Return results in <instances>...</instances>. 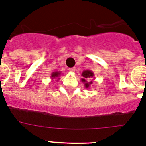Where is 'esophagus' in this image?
<instances>
[{"mask_svg":"<svg viewBox=\"0 0 146 146\" xmlns=\"http://www.w3.org/2000/svg\"><path fill=\"white\" fill-rule=\"evenodd\" d=\"M68 70H69V72H70V73H73V72H75L76 69L74 68V67H73V68L68 69Z\"/></svg>","mask_w":146,"mask_h":146,"instance_id":"34e87169","label":"esophagus"}]
</instances>
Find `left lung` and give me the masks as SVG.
Returning a JSON list of instances; mask_svg holds the SVG:
<instances>
[{
    "label": "left lung",
    "instance_id": "left-lung-1",
    "mask_svg": "<svg viewBox=\"0 0 146 146\" xmlns=\"http://www.w3.org/2000/svg\"><path fill=\"white\" fill-rule=\"evenodd\" d=\"M82 78L81 79V81L83 82L86 89H89L92 84V78L94 76V73L92 70H83L82 73Z\"/></svg>",
    "mask_w": 146,
    "mask_h": 146
}]
</instances>
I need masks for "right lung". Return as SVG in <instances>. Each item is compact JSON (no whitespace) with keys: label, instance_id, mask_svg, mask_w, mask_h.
<instances>
[{"label":"right lung","instance_id":"right-lung-1","mask_svg":"<svg viewBox=\"0 0 146 146\" xmlns=\"http://www.w3.org/2000/svg\"><path fill=\"white\" fill-rule=\"evenodd\" d=\"M61 74V72H60V71H54V72H53V73H51L50 79H51V80H56V81H58V80H60L59 77L60 76Z\"/></svg>","mask_w":146,"mask_h":146}]
</instances>
